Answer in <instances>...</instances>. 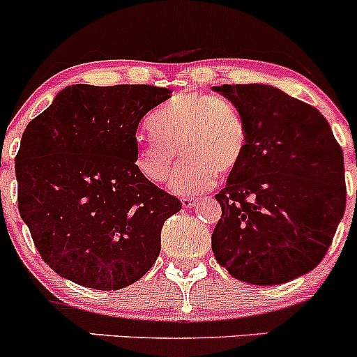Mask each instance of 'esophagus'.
Listing matches in <instances>:
<instances>
[{
	"label": "esophagus",
	"mask_w": 357,
	"mask_h": 357,
	"mask_svg": "<svg viewBox=\"0 0 357 357\" xmlns=\"http://www.w3.org/2000/svg\"><path fill=\"white\" fill-rule=\"evenodd\" d=\"M197 202H199V199H197V197H181L183 207H186V208L193 207V205H195Z\"/></svg>",
	"instance_id": "obj_1"
}]
</instances>
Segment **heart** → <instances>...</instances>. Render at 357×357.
<instances>
[{"mask_svg": "<svg viewBox=\"0 0 357 357\" xmlns=\"http://www.w3.org/2000/svg\"><path fill=\"white\" fill-rule=\"evenodd\" d=\"M149 128L152 136L136 149V171L146 181L162 185L171 176L179 150L183 162L171 188L183 195L211 188L218 174H231L247 149L242 114L231 103L204 93L176 96L150 117Z\"/></svg>", "mask_w": 357, "mask_h": 357, "instance_id": "b5f03b06", "label": "heart"}]
</instances>
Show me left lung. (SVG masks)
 Returning <instances> with one entry per match:
<instances>
[{"instance_id":"8db88e82","label":"left lung","mask_w":357,"mask_h":357,"mask_svg":"<svg viewBox=\"0 0 357 357\" xmlns=\"http://www.w3.org/2000/svg\"><path fill=\"white\" fill-rule=\"evenodd\" d=\"M242 114L247 149L215 195V261L252 285H282L314 269L345 211L344 153L328 121L268 84L215 88Z\"/></svg>"}]
</instances>
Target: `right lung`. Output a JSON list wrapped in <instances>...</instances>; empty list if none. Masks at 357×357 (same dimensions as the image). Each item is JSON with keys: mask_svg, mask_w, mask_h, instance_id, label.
I'll list each match as a JSON object with an SVG mask.
<instances>
[{"mask_svg": "<svg viewBox=\"0 0 357 357\" xmlns=\"http://www.w3.org/2000/svg\"><path fill=\"white\" fill-rule=\"evenodd\" d=\"M171 89L74 84L25 128L15 157L19 212L43 261L96 290L138 282L181 202L135 167L139 121Z\"/></svg>", "mask_w": 357, "mask_h": 357, "instance_id": "obj_1", "label": "right lung"}]
</instances>
